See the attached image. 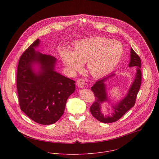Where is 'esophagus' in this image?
Returning a JSON list of instances; mask_svg holds the SVG:
<instances>
[{"label":"esophagus","instance_id":"obj_1","mask_svg":"<svg viewBox=\"0 0 159 159\" xmlns=\"http://www.w3.org/2000/svg\"><path fill=\"white\" fill-rule=\"evenodd\" d=\"M77 86L80 88H83L85 86V81L83 79H78L76 82Z\"/></svg>","mask_w":159,"mask_h":159}]
</instances>
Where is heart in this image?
<instances>
[{"label":"heart","mask_w":159,"mask_h":159,"mask_svg":"<svg viewBox=\"0 0 159 159\" xmlns=\"http://www.w3.org/2000/svg\"><path fill=\"white\" fill-rule=\"evenodd\" d=\"M124 47L118 41L103 37H93L77 41L71 49H63V62L71 71L81 68L86 62L93 76L100 77L111 72L121 61Z\"/></svg>","instance_id":"heart-1"}]
</instances>
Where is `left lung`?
<instances>
[{
    "label": "left lung",
    "instance_id": "obj_1",
    "mask_svg": "<svg viewBox=\"0 0 159 159\" xmlns=\"http://www.w3.org/2000/svg\"><path fill=\"white\" fill-rule=\"evenodd\" d=\"M141 66V59L138 55L131 48L130 49V59L129 67H136V72L134 81L129 88L125 96L116 104H111L113 110L111 115H104L102 112V105L104 102L110 103L108 99L106 81L116 75L112 73L107 76L98 80L95 84L92 86L91 90L95 95V102L90 107V111L92 115L98 120L103 123H111L118 120L124 114L126 113L132 108L136 100V95L138 93L141 82V71L140 70Z\"/></svg>",
    "mask_w": 159,
    "mask_h": 159
}]
</instances>
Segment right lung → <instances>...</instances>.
I'll list each match as a JSON object with an SVG mask.
<instances>
[{
    "label": "right lung",
    "mask_w": 159,
    "mask_h": 159,
    "mask_svg": "<svg viewBox=\"0 0 159 159\" xmlns=\"http://www.w3.org/2000/svg\"><path fill=\"white\" fill-rule=\"evenodd\" d=\"M40 43L37 39L21 56L16 86L21 110L35 122L50 125L64 114L75 81L55 70L54 57L35 50Z\"/></svg>",
    "instance_id": "1"
}]
</instances>
